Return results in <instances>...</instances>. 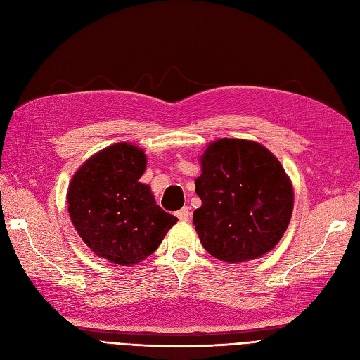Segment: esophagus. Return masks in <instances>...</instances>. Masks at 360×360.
<instances>
[{
	"label": "esophagus",
	"instance_id": "1",
	"mask_svg": "<svg viewBox=\"0 0 360 360\" xmlns=\"http://www.w3.org/2000/svg\"><path fill=\"white\" fill-rule=\"evenodd\" d=\"M176 214H177V217H179L181 222H188L189 217H191V212H189L188 207H183V209H180Z\"/></svg>",
	"mask_w": 360,
	"mask_h": 360
}]
</instances>
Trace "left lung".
Masks as SVG:
<instances>
[{
    "mask_svg": "<svg viewBox=\"0 0 360 360\" xmlns=\"http://www.w3.org/2000/svg\"><path fill=\"white\" fill-rule=\"evenodd\" d=\"M195 192L193 225L204 249L226 263L255 259L284 236L292 186L279 160L252 141L222 138L207 147Z\"/></svg>",
    "mask_w": 360,
    "mask_h": 360,
    "instance_id": "obj_1",
    "label": "left lung"
}]
</instances>
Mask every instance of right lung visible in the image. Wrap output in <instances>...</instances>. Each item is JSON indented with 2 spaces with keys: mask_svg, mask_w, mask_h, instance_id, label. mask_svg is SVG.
<instances>
[{
  "mask_svg": "<svg viewBox=\"0 0 360 360\" xmlns=\"http://www.w3.org/2000/svg\"><path fill=\"white\" fill-rule=\"evenodd\" d=\"M146 165L143 150L114 144L86 160L69 186L76 231L96 255L120 266L153 254L179 221L156 204L150 186L138 181Z\"/></svg>",
  "mask_w": 360,
  "mask_h": 360,
  "instance_id": "right-lung-1",
  "label": "right lung"
}]
</instances>
